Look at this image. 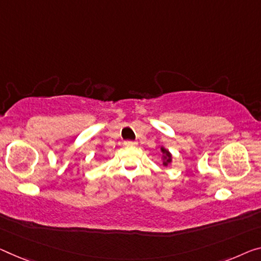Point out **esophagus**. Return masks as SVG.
<instances>
[{
	"instance_id": "1",
	"label": "esophagus",
	"mask_w": 261,
	"mask_h": 261,
	"mask_svg": "<svg viewBox=\"0 0 261 261\" xmlns=\"http://www.w3.org/2000/svg\"><path fill=\"white\" fill-rule=\"evenodd\" d=\"M123 144H125V146H127V147H132V146H135L136 142H134V141H125V142H123Z\"/></svg>"
}]
</instances>
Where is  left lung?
Instances as JSON below:
<instances>
[{
	"mask_svg": "<svg viewBox=\"0 0 261 261\" xmlns=\"http://www.w3.org/2000/svg\"><path fill=\"white\" fill-rule=\"evenodd\" d=\"M161 151H162V159H163V166L164 167H167L168 164H169L170 162H171V159H172V156H171V154L169 153V150H167L166 148L164 147H161Z\"/></svg>",
	"mask_w": 261,
	"mask_h": 261,
	"instance_id": "obj_1",
	"label": "left lung"
}]
</instances>
